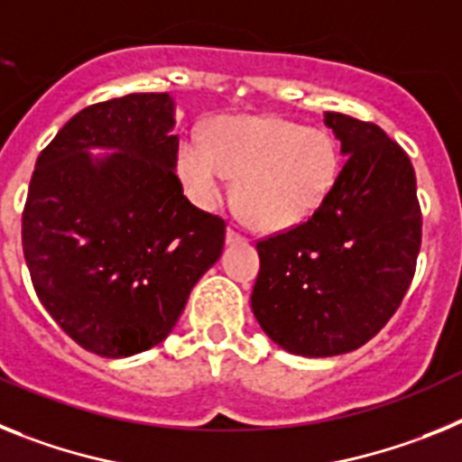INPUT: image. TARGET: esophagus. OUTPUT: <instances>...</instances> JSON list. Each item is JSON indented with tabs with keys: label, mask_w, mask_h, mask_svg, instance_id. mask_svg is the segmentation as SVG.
Here are the masks:
<instances>
[{
	"label": "esophagus",
	"mask_w": 462,
	"mask_h": 462,
	"mask_svg": "<svg viewBox=\"0 0 462 462\" xmlns=\"http://www.w3.org/2000/svg\"><path fill=\"white\" fill-rule=\"evenodd\" d=\"M226 242H227V244H239V242H244V236L239 235V232H236L235 227H227V232H226Z\"/></svg>",
	"instance_id": "esophagus-1"
}]
</instances>
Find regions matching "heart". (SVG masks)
I'll return each mask as SVG.
<instances>
[{
  "label": "heart",
  "mask_w": 462,
  "mask_h": 462,
  "mask_svg": "<svg viewBox=\"0 0 462 462\" xmlns=\"http://www.w3.org/2000/svg\"><path fill=\"white\" fill-rule=\"evenodd\" d=\"M176 170L190 198L211 207L223 176L235 183V204L248 226L264 232L295 227L323 207L339 179L342 158L330 132L279 116L218 118L207 146L183 139Z\"/></svg>",
  "instance_id": "1"
}]
</instances>
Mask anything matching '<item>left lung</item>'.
Here are the masks:
<instances>
[{"mask_svg":"<svg viewBox=\"0 0 462 462\" xmlns=\"http://www.w3.org/2000/svg\"><path fill=\"white\" fill-rule=\"evenodd\" d=\"M346 155L311 218L260 239L251 307L281 348L326 358L363 346L398 311L420 248L416 174L374 123L326 114Z\"/></svg>","mask_w":462,"mask_h":462,"instance_id":"obj_1","label":"left lung"}]
</instances>
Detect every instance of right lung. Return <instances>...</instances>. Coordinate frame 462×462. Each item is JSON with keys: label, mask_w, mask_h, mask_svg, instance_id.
<instances>
[{"label": "right lung", "mask_w": 462, "mask_h": 462, "mask_svg": "<svg viewBox=\"0 0 462 462\" xmlns=\"http://www.w3.org/2000/svg\"><path fill=\"white\" fill-rule=\"evenodd\" d=\"M167 92L86 106L37 158L23 254L37 298L86 351L127 358L155 346L220 258L226 220L183 195ZM90 147L115 153L92 159Z\"/></svg>", "instance_id": "obj_1"}]
</instances>
